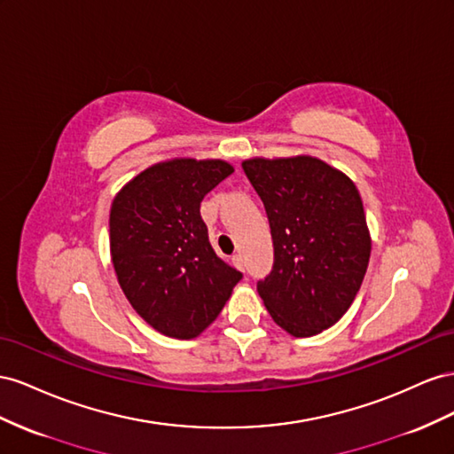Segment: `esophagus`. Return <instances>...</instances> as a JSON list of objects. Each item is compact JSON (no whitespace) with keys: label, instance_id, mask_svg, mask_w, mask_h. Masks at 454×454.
Segmentation results:
<instances>
[{"label":"esophagus","instance_id":"34e87169","mask_svg":"<svg viewBox=\"0 0 454 454\" xmlns=\"http://www.w3.org/2000/svg\"><path fill=\"white\" fill-rule=\"evenodd\" d=\"M231 262H234V266H236L238 270H245V261H243L241 254H234V256H231Z\"/></svg>","mask_w":454,"mask_h":454}]
</instances>
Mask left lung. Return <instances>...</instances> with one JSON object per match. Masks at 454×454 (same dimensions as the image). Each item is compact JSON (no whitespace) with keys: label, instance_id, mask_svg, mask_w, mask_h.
<instances>
[{"label":"left lung","instance_id":"8db88e82","mask_svg":"<svg viewBox=\"0 0 454 454\" xmlns=\"http://www.w3.org/2000/svg\"><path fill=\"white\" fill-rule=\"evenodd\" d=\"M241 165L266 207L274 239V270L258 281L271 319L296 339L333 327L352 306L371 256L356 184L314 155Z\"/></svg>","mask_w":454,"mask_h":454}]
</instances>
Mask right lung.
I'll list each match as a JSON object with an SVG mask.
<instances>
[{
  "instance_id": "right-lung-1",
  "label": "right lung",
  "mask_w": 454,
  "mask_h": 454,
  "mask_svg": "<svg viewBox=\"0 0 454 454\" xmlns=\"http://www.w3.org/2000/svg\"><path fill=\"white\" fill-rule=\"evenodd\" d=\"M234 173L224 160L173 158L150 165L115 193L110 254L135 312L171 339H196L218 317L238 270L213 251L203 198Z\"/></svg>"
}]
</instances>
